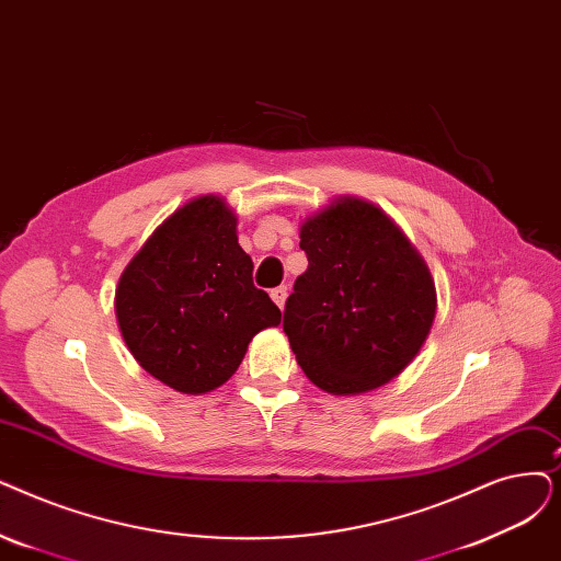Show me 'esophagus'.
<instances>
[{"mask_svg":"<svg viewBox=\"0 0 561 561\" xmlns=\"http://www.w3.org/2000/svg\"><path fill=\"white\" fill-rule=\"evenodd\" d=\"M286 296H288V288H286V286H277V288H273V290H271V298L275 300V305H277L279 309L284 307Z\"/></svg>","mask_w":561,"mask_h":561,"instance_id":"obj_1","label":"esophagus"}]
</instances>
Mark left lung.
Wrapping results in <instances>:
<instances>
[{"label": "left lung", "mask_w": 561, "mask_h": 561, "mask_svg": "<svg viewBox=\"0 0 561 561\" xmlns=\"http://www.w3.org/2000/svg\"><path fill=\"white\" fill-rule=\"evenodd\" d=\"M307 271L284 307V332L307 378L359 394L415 359L435 319L417 250L374 204L339 199L300 229Z\"/></svg>", "instance_id": "8db88e82"}]
</instances>
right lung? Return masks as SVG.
Returning <instances> with one entry per match:
<instances>
[{"label": "right lung", "mask_w": 561, "mask_h": 561, "mask_svg": "<svg viewBox=\"0 0 561 561\" xmlns=\"http://www.w3.org/2000/svg\"><path fill=\"white\" fill-rule=\"evenodd\" d=\"M252 271L220 197L179 208L118 279L116 319L135 359L185 394L225 385L252 336L282 321Z\"/></svg>", "instance_id": "1"}]
</instances>
